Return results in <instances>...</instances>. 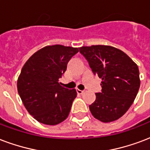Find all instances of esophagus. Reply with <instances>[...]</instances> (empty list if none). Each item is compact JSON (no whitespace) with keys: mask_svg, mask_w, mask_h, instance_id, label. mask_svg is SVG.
Returning a JSON list of instances; mask_svg holds the SVG:
<instances>
[{"mask_svg":"<svg viewBox=\"0 0 150 150\" xmlns=\"http://www.w3.org/2000/svg\"><path fill=\"white\" fill-rule=\"evenodd\" d=\"M83 93H84V91H83V90H79V89H78V90H77V93H78V94H83Z\"/></svg>","mask_w":150,"mask_h":150,"instance_id":"1","label":"esophagus"}]
</instances>
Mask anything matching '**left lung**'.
Segmentation results:
<instances>
[{"instance_id": "left-lung-1", "label": "left lung", "mask_w": 150, "mask_h": 150, "mask_svg": "<svg viewBox=\"0 0 150 150\" xmlns=\"http://www.w3.org/2000/svg\"><path fill=\"white\" fill-rule=\"evenodd\" d=\"M94 75L102 79L101 92L90 107L94 118L109 123L123 116L131 107L140 87L138 65L119 49L110 45L79 48Z\"/></svg>"}]
</instances>
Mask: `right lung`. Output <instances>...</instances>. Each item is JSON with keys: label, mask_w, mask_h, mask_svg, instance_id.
I'll use <instances>...</instances> for the list:
<instances>
[{"label": "right lung", "mask_w": 150, "mask_h": 150, "mask_svg": "<svg viewBox=\"0 0 150 150\" xmlns=\"http://www.w3.org/2000/svg\"><path fill=\"white\" fill-rule=\"evenodd\" d=\"M78 52V48L48 45L34 52L22 68L18 93L28 112L40 123L57 125L69 115L77 93L63 87L59 81Z\"/></svg>", "instance_id": "1"}]
</instances>
